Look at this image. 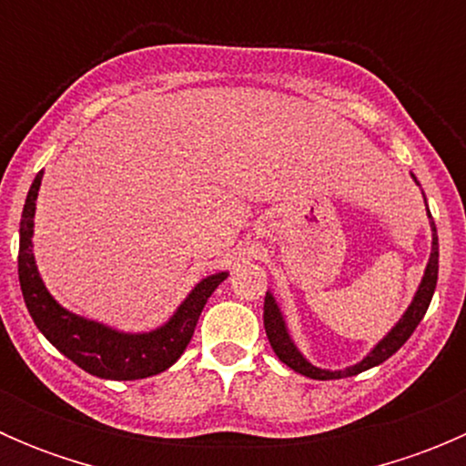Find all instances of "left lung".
<instances>
[{
  "mask_svg": "<svg viewBox=\"0 0 466 466\" xmlns=\"http://www.w3.org/2000/svg\"><path fill=\"white\" fill-rule=\"evenodd\" d=\"M417 182V180H415ZM429 218H431V232H433V248H431V259L426 263V270L424 277H421V284L417 289L415 298H412L410 307L406 309V313L401 316V320L394 324L392 329L388 331V336L365 356L360 363L351 365V368L345 370H322L316 368V365L309 363L299 350L295 347V342L290 340L289 336V329H286L284 318H281L279 307H277L275 298L272 293H266V299H263V327H266V336L270 340L272 351L279 356L281 363L289 365L290 370H295L298 374H304L309 379H316V380H329V379H345V377H356V374L365 372L370 368H377V365L388 360L394 351H399V347L412 336V331L417 329V324L421 322V318L426 316L429 311V304L433 299L435 293V286H437V263H440V243H437V229L433 223V216L429 211Z\"/></svg>",
  "mask_w": 466,
  "mask_h": 466,
  "instance_id": "obj_1",
  "label": "left lung"
}]
</instances>
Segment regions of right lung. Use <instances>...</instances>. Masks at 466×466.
<instances>
[{"label":"right lung","instance_id":"add662e5","mask_svg":"<svg viewBox=\"0 0 466 466\" xmlns=\"http://www.w3.org/2000/svg\"><path fill=\"white\" fill-rule=\"evenodd\" d=\"M40 182L42 171L33 180L25 209H22L17 275H20L26 309L42 336L72 363L98 379L135 380L153 377L171 368L189 345L207 299L228 277V272H216L198 281L173 313L171 320L148 333H124L76 316L51 298L46 286L42 284L35 257H33V216H35Z\"/></svg>","mask_w":466,"mask_h":466}]
</instances>
